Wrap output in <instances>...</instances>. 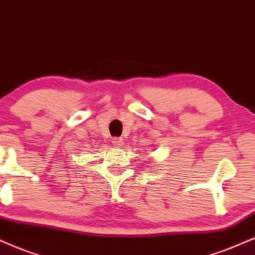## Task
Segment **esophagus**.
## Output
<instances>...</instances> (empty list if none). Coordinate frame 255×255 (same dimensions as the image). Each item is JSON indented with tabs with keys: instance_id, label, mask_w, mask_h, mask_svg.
Instances as JSON below:
<instances>
[{
	"instance_id": "34e87169",
	"label": "esophagus",
	"mask_w": 255,
	"mask_h": 255,
	"mask_svg": "<svg viewBox=\"0 0 255 255\" xmlns=\"http://www.w3.org/2000/svg\"><path fill=\"white\" fill-rule=\"evenodd\" d=\"M112 142L114 143L115 146L120 147V146H122V143H124V141H122V138H121V137H114V138H113Z\"/></svg>"
}]
</instances>
